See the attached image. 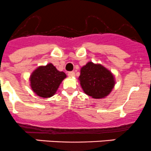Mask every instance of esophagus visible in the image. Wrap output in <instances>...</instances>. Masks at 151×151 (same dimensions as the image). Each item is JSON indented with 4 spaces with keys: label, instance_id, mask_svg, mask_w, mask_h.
I'll list each match as a JSON object with an SVG mask.
<instances>
[{
    "label": "esophagus",
    "instance_id": "34e87169",
    "mask_svg": "<svg viewBox=\"0 0 151 151\" xmlns=\"http://www.w3.org/2000/svg\"><path fill=\"white\" fill-rule=\"evenodd\" d=\"M68 76H69V77H74V76H75V73L74 72H69L68 73Z\"/></svg>",
    "mask_w": 151,
    "mask_h": 151
}]
</instances>
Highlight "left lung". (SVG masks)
<instances>
[{"instance_id": "obj_1", "label": "left lung", "mask_w": 151, "mask_h": 151, "mask_svg": "<svg viewBox=\"0 0 151 151\" xmlns=\"http://www.w3.org/2000/svg\"><path fill=\"white\" fill-rule=\"evenodd\" d=\"M83 91L92 98H104L115 85L112 73L100 64L89 62L81 68L78 78Z\"/></svg>"}]
</instances>
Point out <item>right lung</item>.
I'll use <instances>...</instances> for the list:
<instances>
[{
  "mask_svg": "<svg viewBox=\"0 0 151 151\" xmlns=\"http://www.w3.org/2000/svg\"><path fill=\"white\" fill-rule=\"evenodd\" d=\"M67 77L59 71L53 64L37 68L30 76V86L33 92L41 98H50L57 91L62 81Z\"/></svg>",
  "mask_w": 151,
  "mask_h": 151,
  "instance_id": "add662e5",
  "label": "right lung"
}]
</instances>
